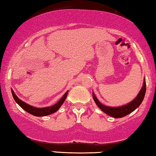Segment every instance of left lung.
I'll return each instance as SVG.
<instances>
[{
  "label": "left lung",
  "instance_id": "left-lung-1",
  "mask_svg": "<svg viewBox=\"0 0 156 156\" xmlns=\"http://www.w3.org/2000/svg\"><path fill=\"white\" fill-rule=\"evenodd\" d=\"M146 79H144V83L142 86L139 93L136 96L134 100L128 103L127 104H125L122 106H117V107H110V106L105 105L101 103L98 99L96 98V95L93 92V98L94 101L96 103L97 106L102 110L105 114L108 115L109 116H111L115 118H120V117H125L127 115L130 114L134 110L136 109L139 106L141 105V103L143 101L144 96L146 94Z\"/></svg>",
  "mask_w": 156,
  "mask_h": 156
}]
</instances>
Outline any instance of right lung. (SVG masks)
Returning a JSON list of instances; mask_svg holds the SVG:
<instances>
[{
	"label": "right lung",
	"instance_id": "1",
	"mask_svg": "<svg viewBox=\"0 0 156 156\" xmlns=\"http://www.w3.org/2000/svg\"><path fill=\"white\" fill-rule=\"evenodd\" d=\"M11 92H12V96L15 99V102H16L17 104L22 108V109H24L26 112H29V113H30L31 115H33L37 116V117L46 116V115H48L53 114L54 112H55L60 107H61L62 103L65 102V98H66L67 94H68V91H67L66 93L63 95L62 98L53 105L48 106V107H45V108H36V107H34L32 105L27 104V103H26L25 102H24V101H22L21 99H20L16 96V94H15L14 91H13L12 89H11Z\"/></svg>",
	"mask_w": 156,
	"mask_h": 156
}]
</instances>
